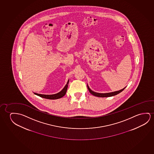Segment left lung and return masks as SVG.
<instances>
[{"label": "left lung", "mask_w": 154, "mask_h": 154, "mask_svg": "<svg viewBox=\"0 0 154 154\" xmlns=\"http://www.w3.org/2000/svg\"><path fill=\"white\" fill-rule=\"evenodd\" d=\"M87 88L89 91L90 93H91L94 96H97V97H111V96H114L116 95L117 94H119L121 91H122L124 89H125V87L124 88L121 89L120 91H113V92H111V93H96L95 91H91V89L89 88V86L87 85Z\"/></svg>", "instance_id": "8db88e82"}]
</instances>
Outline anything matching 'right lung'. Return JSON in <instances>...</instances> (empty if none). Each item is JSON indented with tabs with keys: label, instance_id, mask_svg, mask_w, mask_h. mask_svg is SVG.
Segmentation results:
<instances>
[{
	"label": "right lung",
	"instance_id": "add662e5",
	"mask_svg": "<svg viewBox=\"0 0 154 154\" xmlns=\"http://www.w3.org/2000/svg\"><path fill=\"white\" fill-rule=\"evenodd\" d=\"M68 83H69V80L67 82V84L65 85V87L63 88L60 92L57 94H52V95H45V94H40L34 93V94H35L38 96L43 97V98H47L49 100H56V99H59V98L63 97V96H65V94L66 93L67 88H68Z\"/></svg>",
	"mask_w": 154,
	"mask_h": 154
}]
</instances>
